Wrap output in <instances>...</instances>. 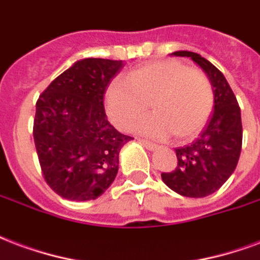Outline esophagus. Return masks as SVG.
<instances>
[{"mask_svg": "<svg viewBox=\"0 0 260 260\" xmlns=\"http://www.w3.org/2000/svg\"><path fill=\"white\" fill-rule=\"evenodd\" d=\"M140 143L145 146L146 149L151 150V151L158 147V146H157V145H154V143H150V142H147V140H140Z\"/></svg>", "mask_w": 260, "mask_h": 260, "instance_id": "1", "label": "esophagus"}]
</instances>
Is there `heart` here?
I'll return each mask as SVG.
<instances>
[{"label":"heart","mask_w":260,"mask_h":260,"mask_svg":"<svg viewBox=\"0 0 260 260\" xmlns=\"http://www.w3.org/2000/svg\"><path fill=\"white\" fill-rule=\"evenodd\" d=\"M128 85L113 82L106 92V110L113 124L129 132L142 115L153 114L138 125L142 135L164 140H189L208 122L215 93L203 71L168 60L136 69L126 77Z\"/></svg>","instance_id":"b5f03b06"}]
</instances>
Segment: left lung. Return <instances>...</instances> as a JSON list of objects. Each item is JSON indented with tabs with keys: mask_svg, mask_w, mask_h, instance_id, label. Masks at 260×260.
Wrapping results in <instances>:
<instances>
[{
	"mask_svg": "<svg viewBox=\"0 0 260 260\" xmlns=\"http://www.w3.org/2000/svg\"><path fill=\"white\" fill-rule=\"evenodd\" d=\"M172 56L190 57L199 64L212 84L213 113L197 139L176 149L178 165L161 179L169 189L183 197L201 199L215 193L237 167L243 125L237 99L222 73L205 57L189 51H176Z\"/></svg>",
	"mask_w": 260,
	"mask_h": 260,
	"instance_id": "1",
	"label": "left lung"
}]
</instances>
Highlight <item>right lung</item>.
Returning <instances> with one entry per match:
<instances>
[{
    "label": "right lung",
    "mask_w": 260,
    "mask_h": 260,
    "mask_svg": "<svg viewBox=\"0 0 260 260\" xmlns=\"http://www.w3.org/2000/svg\"><path fill=\"white\" fill-rule=\"evenodd\" d=\"M122 60L88 57L63 71L40 95L32 136L42 175L71 201L96 200L114 182L131 136L107 121L103 96Z\"/></svg>",
    "instance_id": "obj_1"
}]
</instances>
